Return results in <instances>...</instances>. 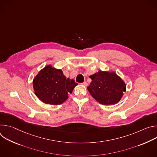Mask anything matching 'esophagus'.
Returning <instances> with one entry per match:
<instances>
[{
    "label": "esophagus",
    "mask_w": 157,
    "mask_h": 157,
    "mask_svg": "<svg viewBox=\"0 0 157 157\" xmlns=\"http://www.w3.org/2000/svg\"><path fill=\"white\" fill-rule=\"evenodd\" d=\"M82 85H83V86H87V82L84 81V82H83L82 83Z\"/></svg>",
    "instance_id": "obj_1"
}]
</instances>
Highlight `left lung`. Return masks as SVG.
Segmentation results:
<instances>
[{
	"label": "left lung",
	"mask_w": 157,
	"mask_h": 157,
	"mask_svg": "<svg viewBox=\"0 0 157 157\" xmlns=\"http://www.w3.org/2000/svg\"><path fill=\"white\" fill-rule=\"evenodd\" d=\"M89 78L92 81L87 87V90L101 104L118 103L126 91L125 83L115 72L100 70Z\"/></svg>",
	"instance_id": "1"
}]
</instances>
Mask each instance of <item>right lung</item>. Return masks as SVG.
<instances>
[{"label":"right lung","instance_id":"add662e5","mask_svg":"<svg viewBox=\"0 0 157 157\" xmlns=\"http://www.w3.org/2000/svg\"><path fill=\"white\" fill-rule=\"evenodd\" d=\"M77 85L75 80L66 79L61 70L51 65L43 68L33 81L35 95L43 102L51 105L63 103Z\"/></svg>","mask_w":157,"mask_h":157}]
</instances>
